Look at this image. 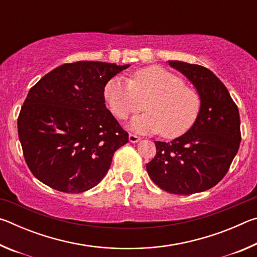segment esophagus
Segmentation results:
<instances>
[{"label": "esophagus", "instance_id": "obj_1", "mask_svg": "<svg viewBox=\"0 0 257 257\" xmlns=\"http://www.w3.org/2000/svg\"><path fill=\"white\" fill-rule=\"evenodd\" d=\"M141 137H139V136H136V135H133V134H129V142L130 143H134V144H135V143H138L139 141H141Z\"/></svg>", "mask_w": 257, "mask_h": 257}]
</instances>
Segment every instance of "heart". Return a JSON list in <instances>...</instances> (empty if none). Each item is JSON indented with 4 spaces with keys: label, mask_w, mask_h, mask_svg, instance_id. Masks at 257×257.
I'll return each mask as SVG.
<instances>
[{
    "label": "heart",
    "mask_w": 257,
    "mask_h": 257,
    "mask_svg": "<svg viewBox=\"0 0 257 257\" xmlns=\"http://www.w3.org/2000/svg\"><path fill=\"white\" fill-rule=\"evenodd\" d=\"M104 97L116 118L125 119L141 107L145 112L133 116L129 129L138 134H162L165 138L184 135L196 121L201 97L185 86L182 78L162 67L153 66L134 73L133 79L115 76L104 87Z\"/></svg>",
    "instance_id": "heart-1"
}]
</instances>
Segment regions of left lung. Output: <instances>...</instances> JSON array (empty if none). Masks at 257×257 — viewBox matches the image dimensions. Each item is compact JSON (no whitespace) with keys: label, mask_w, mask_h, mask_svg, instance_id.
Instances as JSON below:
<instances>
[{"label":"left lung","mask_w":257,"mask_h":257,"mask_svg":"<svg viewBox=\"0 0 257 257\" xmlns=\"http://www.w3.org/2000/svg\"><path fill=\"white\" fill-rule=\"evenodd\" d=\"M201 97V110L188 132L170 143L155 142L146 164L151 179L170 194L190 195L215 186L228 172L240 144L239 111L227 87L207 68L169 61Z\"/></svg>","instance_id":"left-lung-1"}]
</instances>
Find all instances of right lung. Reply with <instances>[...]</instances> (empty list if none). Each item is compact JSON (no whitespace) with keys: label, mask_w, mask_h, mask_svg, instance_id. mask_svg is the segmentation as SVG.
I'll use <instances>...</instances> for the list:
<instances>
[{"label":"right lung","mask_w":257,"mask_h":257,"mask_svg":"<svg viewBox=\"0 0 257 257\" xmlns=\"http://www.w3.org/2000/svg\"><path fill=\"white\" fill-rule=\"evenodd\" d=\"M129 67L97 61L66 63L30 88L18 135L28 168L43 184L63 193H82L106 175L128 134L106 108L104 87Z\"/></svg>","instance_id":"right-lung-1"}]
</instances>
